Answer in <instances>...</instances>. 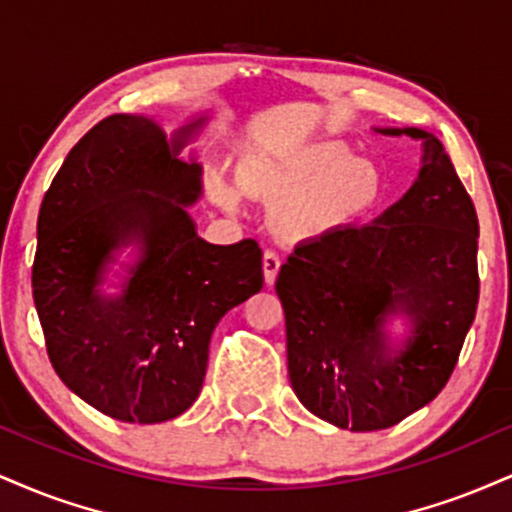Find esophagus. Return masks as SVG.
<instances>
[{
	"instance_id": "obj_1",
	"label": "esophagus",
	"mask_w": 512,
	"mask_h": 512,
	"mask_svg": "<svg viewBox=\"0 0 512 512\" xmlns=\"http://www.w3.org/2000/svg\"><path fill=\"white\" fill-rule=\"evenodd\" d=\"M279 269H281L279 252H274V250L264 252L262 272H264V283H267V286H272V283L276 281V274H279Z\"/></svg>"
}]
</instances>
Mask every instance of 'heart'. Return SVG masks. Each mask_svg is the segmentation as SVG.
<instances>
[{"label": "heart", "mask_w": 512, "mask_h": 512, "mask_svg": "<svg viewBox=\"0 0 512 512\" xmlns=\"http://www.w3.org/2000/svg\"><path fill=\"white\" fill-rule=\"evenodd\" d=\"M240 183L248 193L276 202V229L295 240L334 236L372 212L381 197L379 166L350 155V147L338 140L286 157H252ZM212 193L231 212L240 207V188L221 174L214 176Z\"/></svg>", "instance_id": "1"}]
</instances>
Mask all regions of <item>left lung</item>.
Instances as JSON below:
<instances>
[{
    "mask_svg": "<svg viewBox=\"0 0 512 512\" xmlns=\"http://www.w3.org/2000/svg\"><path fill=\"white\" fill-rule=\"evenodd\" d=\"M374 131L420 140L415 183L372 224L300 243L276 279L295 396L350 432L389 429L439 396L479 300L477 212L441 140Z\"/></svg>",
    "mask_w": 512,
    "mask_h": 512,
    "instance_id": "left-lung-1",
    "label": "left lung"
}]
</instances>
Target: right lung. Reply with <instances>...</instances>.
<instances>
[{
  "mask_svg": "<svg viewBox=\"0 0 512 512\" xmlns=\"http://www.w3.org/2000/svg\"><path fill=\"white\" fill-rule=\"evenodd\" d=\"M207 116L166 135L114 114L69 152L42 200L33 298L54 372L119 422L174 420L200 396L219 319L262 291L257 240L212 245L188 207L202 197L193 152ZM123 249L132 260L120 262ZM116 263L119 270H114ZM120 279L116 294L101 286Z\"/></svg>",
  "mask_w": 512,
  "mask_h": 512,
  "instance_id": "add662e5",
  "label": "right lung"
}]
</instances>
